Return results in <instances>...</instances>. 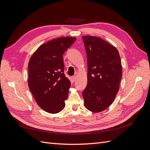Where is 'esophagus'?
<instances>
[{"label":"esophagus","instance_id":"obj_1","mask_svg":"<svg viewBox=\"0 0 150 150\" xmlns=\"http://www.w3.org/2000/svg\"><path fill=\"white\" fill-rule=\"evenodd\" d=\"M71 80H72V82H74V81L76 80V76H72L71 77Z\"/></svg>","mask_w":150,"mask_h":150}]
</instances>
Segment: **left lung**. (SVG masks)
<instances>
[{"label": "left lung", "mask_w": 150, "mask_h": 150, "mask_svg": "<svg viewBox=\"0 0 150 150\" xmlns=\"http://www.w3.org/2000/svg\"><path fill=\"white\" fill-rule=\"evenodd\" d=\"M88 59V84L83 92L84 106L99 112L110 106L118 92L122 77L117 49L100 38L84 35Z\"/></svg>", "instance_id": "obj_1"}]
</instances>
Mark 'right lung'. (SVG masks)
<instances>
[{
  "label": "right lung",
  "instance_id": "1",
  "mask_svg": "<svg viewBox=\"0 0 150 150\" xmlns=\"http://www.w3.org/2000/svg\"><path fill=\"white\" fill-rule=\"evenodd\" d=\"M76 38L54 39L39 46L28 64V86L38 106L51 114L65 107L71 82L64 74L62 55Z\"/></svg>",
  "mask_w": 150,
  "mask_h": 150
}]
</instances>
